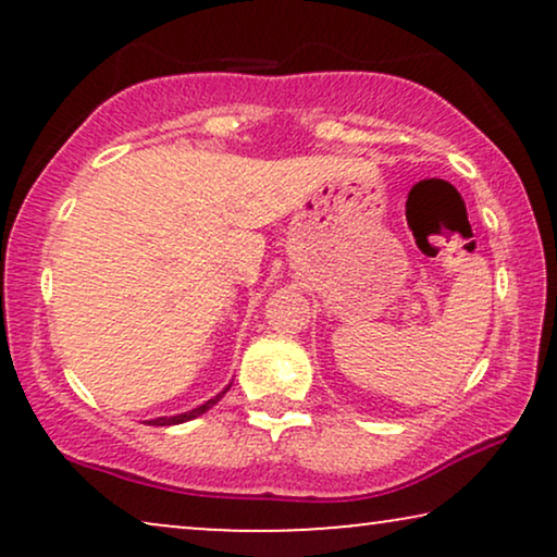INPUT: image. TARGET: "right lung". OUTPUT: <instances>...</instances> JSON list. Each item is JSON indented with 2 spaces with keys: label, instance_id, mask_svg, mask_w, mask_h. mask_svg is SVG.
Here are the masks:
<instances>
[{
  "label": "right lung",
  "instance_id": "right-lung-1",
  "mask_svg": "<svg viewBox=\"0 0 557 557\" xmlns=\"http://www.w3.org/2000/svg\"><path fill=\"white\" fill-rule=\"evenodd\" d=\"M231 391V387H225L223 393H218L215 398H210L208 403H202L200 408H193V410H187V413H180V416H170V418H157V421H149L151 425H174V423H185V421H193V418H197V416H202L205 410H210L212 406H215V403L223 398V395Z\"/></svg>",
  "mask_w": 557,
  "mask_h": 557
}]
</instances>
